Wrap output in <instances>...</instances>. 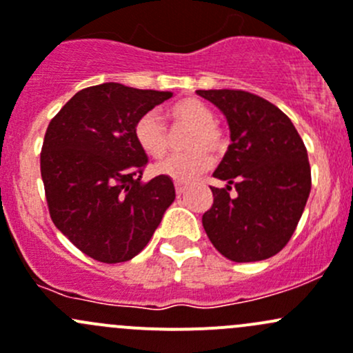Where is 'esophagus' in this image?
Returning <instances> with one entry per match:
<instances>
[{
	"label": "esophagus",
	"instance_id": "1",
	"mask_svg": "<svg viewBox=\"0 0 353 353\" xmlns=\"http://www.w3.org/2000/svg\"><path fill=\"white\" fill-rule=\"evenodd\" d=\"M174 186H176V193L179 194V196L184 193V191H186V186H184L183 183H176V184H174Z\"/></svg>",
	"mask_w": 353,
	"mask_h": 353
}]
</instances>
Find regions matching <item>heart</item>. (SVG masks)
I'll list each match as a JSON object with an SVG mask.
<instances>
[{
    "instance_id": "obj_1",
    "label": "heart",
    "mask_w": 353,
    "mask_h": 353,
    "mask_svg": "<svg viewBox=\"0 0 353 353\" xmlns=\"http://www.w3.org/2000/svg\"><path fill=\"white\" fill-rule=\"evenodd\" d=\"M167 116L174 124L190 126L191 131L184 147L190 152L167 157L155 165V172L170 177L177 183H190L201 176L212 165V155L223 148L225 138L222 130L213 123V112L196 99H184L167 109ZM134 138L148 157L160 159L169 148V137L163 121L154 112H147L134 124Z\"/></svg>"
}]
</instances>
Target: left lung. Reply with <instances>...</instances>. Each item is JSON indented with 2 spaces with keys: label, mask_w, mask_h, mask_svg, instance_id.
Listing matches in <instances>:
<instances>
[{
  "label": "left lung",
  "mask_w": 353,
  "mask_h": 353,
  "mask_svg": "<svg viewBox=\"0 0 353 353\" xmlns=\"http://www.w3.org/2000/svg\"><path fill=\"white\" fill-rule=\"evenodd\" d=\"M227 117L229 150L213 177V205L203 227L220 254L236 263L261 261L290 241L311 193L307 150L285 114L244 90H196ZM236 189L234 197L230 190Z\"/></svg>",
  "instance_id": "1"
}]
</instances>
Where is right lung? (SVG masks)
<instances>
[{
  "instance_id": "obj_1",
  "label": "right lung",
  "mask_w": 353,
  "mask_h": 353,
  "mask_svg": "<svg viewBox=\"0 0 353 353\" xmlns=\"http://www.w3.org/2000/svg\"><path fill=\"white\" fill-rule=\"evenodd\" d=\"M170 97L110 81L77 92L49 123L41 152L49 213L97 261L134 258L176 198L170 177L141 181L148 157L134 138L137 121Z\"/></svg>"
}]
</instances>
